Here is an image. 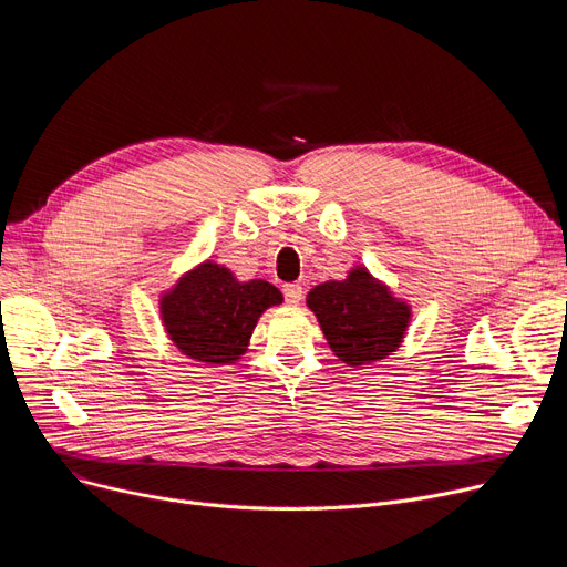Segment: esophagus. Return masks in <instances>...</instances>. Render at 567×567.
Returning a JSON list of instances; mask_svg holds the SVG:
<instances>
[{"label": "esophagus", "instance_id": "34e87169", "mask_svg": "<svg viewBox=\"0 0 567 567\" xmlns=\"http://www.w3.org/2000/svg\"><path fill=\"white\" fill-rule=\"evenodd\" d=\"M282 293H285V301H287V303L299 306L301 299H303V287L291 282V285H285V287H282Z\"/></svg>", "mask_w": 567, "mask_h": 567}]
</instances>
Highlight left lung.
Returning <instances> with one entry per match:
<instances>
[{
  "mask_svg": "<svg viewBox=\"0 0 567 567\" xmlns=\"http://www.w3.org/2000/svg\"><path fill=\"white\" fill-rule=\"evenodd\" d=\"M308 308L317 315L333 353L351 368L391 355L411 319V308L363 266H355L347 280L317 285L308 293Z\"/></svg>",
  "mask_w": 567,
  "mask_h": 567,
  "instance_id": "obj_1",
  "label": "left lung"
}]
</instances>
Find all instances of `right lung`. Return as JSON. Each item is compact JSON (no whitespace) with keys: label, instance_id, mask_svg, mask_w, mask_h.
<instances>
[{"label":"right lung","instance_id":"obj_1","mask_svg":"<svg viewBox=\"0 0 567 567\" xmlns=\"http://www.w3.org/2000/svg\"><path fill=\"white\" fill-rule=\"evenodd\" d=\"M280 303L282 293L271 282H238L229 268L204 261L163 293L161 317L188 359L227 365L246 353L261 312Z\"/></svg>","mask_w":567,"mask_h":567}]
</instances>
